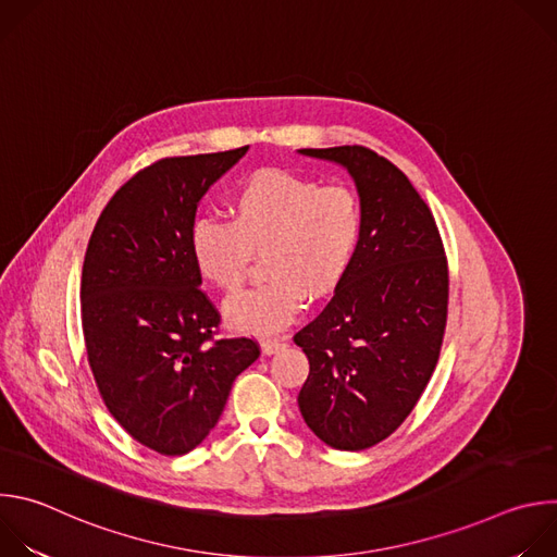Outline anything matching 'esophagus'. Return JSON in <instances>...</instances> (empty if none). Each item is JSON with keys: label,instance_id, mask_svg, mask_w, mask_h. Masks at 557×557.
Returning a JSON list of instances; mask_svg holds the SVG:
<instances>
[{"label": "esophagus", "instance_id": "34e87169", "mask_svg": "<svg viewBox=\"0 0 557 557\" xmlns=\"http://www.w3.org/2000/svg\"><path fill=\"white\" fill-rule=\"evenodd\" d=\"M260 344H262V350L267 355H273V352H277V350H282L286 346V342L282 337H262Z\"/></svg>", "mask_w": 557, "mask_h": 557}]
</instances>
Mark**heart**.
Wrapping results in <instances>:
<instances>
[{"mask_svg":"<svg viewBox=\"0 0 557 557\" xmlns=\"http://www.w3.org/2000/svg\"><path fill=\"white\" fill-rule=\"evenodd\" d=\"M228 222L205 218L191 253L207 282L235 295L264 251L267 280L228 306L235 326L271 333L299 312L304 297L324 299L348 277L363 240L366 211L357 189L288 170H260L226 202Z\"/></svg>","mask_w":557,"mask_h":557,"instance_id":"1","label":"heart"}]
</instances>
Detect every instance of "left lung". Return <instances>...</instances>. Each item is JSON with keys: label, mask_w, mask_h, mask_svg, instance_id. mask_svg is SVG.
Masks as SVG:
<instances>
[{"label": "left lung", "mask_w": 557, "mask_h": 557, "mask_svg": "<svg viewBox=\"0 0 557 557\" xmlns=\"http://www.w3.org/2000/svg\"><path fill=\"white\" fill-rule=\"evenodd\" d=\"M299 151L344 165L366 211L348 277L293 337L310 363L297 396L306 425L333 449L359 451L408 419L436 368L447 256L430 207L387 158L361 145Z\"/></svg>", "instance_id": "8db88e82"}]
</instances>
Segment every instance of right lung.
I'll return each mask as SVG.
<instances>
[{"mask_svg":"<svg viewBox=\"0 0 557 557\" xmlns=\"http://www.w3.org/2000/svg\"><path fill=\"white\" fill-rule=\"evenodd\" d=\"M249 145L161 158L106 205L82 273V326L101 399L140 445L183 456L218 423L251 337L218 339L191 233L200 198Z\"/></svg>","mask_w":557,"mask_h":557,"instance_id":"obj_1","label":"right lung"}]
</instances>
